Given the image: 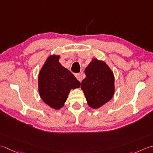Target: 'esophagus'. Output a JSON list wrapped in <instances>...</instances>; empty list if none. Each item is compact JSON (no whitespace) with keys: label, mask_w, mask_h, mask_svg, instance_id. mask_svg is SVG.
Returning <instances> with one entry per match:
<instances>
[{"label":"esophagus","mask_w":153,"mask_h":153,"mask_svg":"<svg viewBox=\"0 0 153 153\" xmlns=\"http://www.w3.org/2000/svg\"><path fill=\"white\" fill-rule=\"evenodd\" d=\"M75 76H76V79H78V80H79L80 82H81V81H82V75H81L80 73L76 74H75Z\"/></svg>","instance_id":"obj_1"}]
</instances>
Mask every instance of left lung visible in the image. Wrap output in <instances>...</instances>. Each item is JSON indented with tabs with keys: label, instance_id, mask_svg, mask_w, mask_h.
<instances>
[{
	"label": "left lung",
	"instance_id": "8db88e82",
	"mask_svg": "<svg viewBox=\"0 0 153 153\" xmlns=\"http://www.w3.org/2000/svg\"><path fill=\"white\" fill-rule=\"evenodd\" d=\"M86 78L81 82L87 103L97 109L112 98L115 92L114 73L105 62L93 59L85 68Z\"/></svg>",
	"mask_w": 153,
	"mask_h": 153
}]
</instances>
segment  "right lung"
<instances>
[{
	"label": "right lung",
	"mask_w": 153,
	"mask_h": 153,
	"mask_svg": "<svg viewBox=\"0 0 153 153\" xmlns=\"http://www.w3.org/2000/svg\"><path fill=\"white\" fill-rule=\"evenodd\" d=\"M59 57L60 56L55 55L49 56L40 70L38 77L40 97L55 110L63 106L71 89L80 86L73 74L59 63Z\"/></svg>",
	"instance_id": "1"
}]
</instances>
